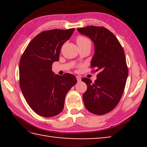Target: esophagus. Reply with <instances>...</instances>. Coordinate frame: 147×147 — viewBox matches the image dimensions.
I'll use <instances>...</instances> for the list:
<instances>
[{"mask_svg": "<svg viewBox=\"0 0 147 147\" xmlns=\"http://www.w3.org/2000/svg\"><path fill=\"white\" fill-rule=\"evenodd\" d=\"M76 79H77V81H78V82H80L81 81V78L80 76H76Z\"/></svg>", "mask_w": 147, "mask_h": 147, "instance_id": "esophagus-1", "label": "esophagus"}]
</instances>
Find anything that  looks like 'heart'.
I'll list each match as a JSON object with an SVG mask.
<instances>
[{"instance_id":"b5f03b06","label":"heart","mask_w":147,"mask_h":147,"mask_svg":"<svg viewBox=\"0 0 147 147\" xmlns=\"http://www.w3.org/2000/svg\"><path fill=\"white\" fill-rule=\"evenodd\" d=\"M76 42H77V44H82V43H91V42L89 41V39L86 38V37L81 36H78V38H76Z\"/></svg>"}]
</instances>
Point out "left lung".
<instances>
[{"mask_svg": "<svg viewBox=\"0 0 147 147\" xmlns=\"http://www.w3.org/2000/svg\"><path fill=\"white\" fill-rule=\"evenodd\" d=\"M77 30L93 41L91 67L99 71L94 82L82 79L88 86L83 94L84 105L91 113L104 115L117 106L125 88L128 70L124 50L115 35L104 27L90 26Z\"/></svg>", "mask_w": 147, "mask_h": 147, "instance_id": "obj_1", "label": "left lung"}]
</instances>
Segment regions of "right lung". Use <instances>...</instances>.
<instances>
[{"mask_svg":"<svg viewBox=\"0 0 147 147\" xmlns=\"http://www.w3.org/2000/svg\"><path fill=\"white\" fill-rule=\"evenodd\" d=\"M74 28L44 31L28 44L19 62V85L32 110L45 117L63 110L66 94L77 82L76 76L54 74L52 65L59 60L63 45Z\"/></svg>","mask_w":147,"mask_h":147,"instance_id":"1","label":"right lung"}]
</instances>
